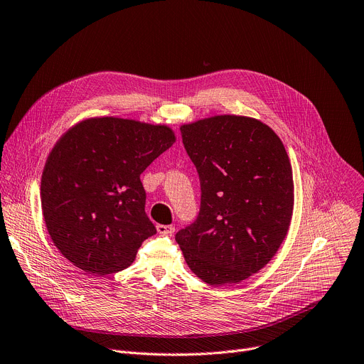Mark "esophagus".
Wrapping results in <instances>:
<instances>
[{"instance_id": "esophagus-1", "label": "esophagus", "mask_w": 364, "mask_h": 364, "mask_svg": "<svg viewBox=\"0 0 364 364\" xmlns=\"http://www.w3.org/2000/svg\"><path fill=\"white\" fill-rule=\"evenodd\" d=\"M156 229L161 235H173L176 230V226L174 225H158Z\"/></svg>"}]
</instances>
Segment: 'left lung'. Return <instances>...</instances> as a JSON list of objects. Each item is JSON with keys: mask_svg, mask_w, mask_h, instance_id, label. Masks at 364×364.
Instances as JSON below:
<instances>
[{"mask_svg": "<svg viewBox=\"0 0 364 364\" xmlns=\"http://www.w3.org/2000/svg\"><path fill=\"white\" fill-rule=\"evenodd\" d=\"M180 130L199 174L200 210L176 241L203 282L245 280L287 234L293 177L286 149L269 126L242 116H215Z\"/></svg>", "mask_w": 364, "mask_h": 364, "instance_id": "obj_1", "label": "left lung"}]
</instances>
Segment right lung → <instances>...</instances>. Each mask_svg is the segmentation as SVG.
<instances>
[{
    "label": "right lung",
    "mask_w": 364,
    "mask_h": 364,
    "mask_svg": "<svg viewBox=\"0 0 364 364\" xmlns=\"http://www.w3.org/2000/svg\"><path fill=\"white\" fill-rule=\"evenodd\" d=\"M174 141L167 126L116 117L85 120L59 139L41 196L49 235L65 258L102 276L134 262L142 242L156 234L141 174Z\"/></svg>",
    "instance_id": "1"
}]
</instances>
